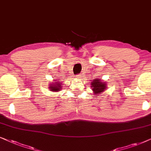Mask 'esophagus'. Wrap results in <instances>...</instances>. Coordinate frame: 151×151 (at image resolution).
<instances>
[{
    "label": "esophagus",
    "instance_id": "1",
    "mask_svg": "<svg viewBox=\"0 0 151 151\" xmlns=\"http://www.w3.org/2000/svg\"><path fill=\"white\" fill-rule=\"evenodd\" d=\"M83 77V75H81V74H77V75H76V79H81V77Z\"/></svg>",
    "mask_w": 151,
    "mask_h": 151
}]
</instances>
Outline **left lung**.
Listing matches in <instances>:
<instances>
[{
  "label": "left lung",
  "mask_w": 151,
  "mask_h": 151,
  "mask_svg": "<svg viewBox=\"0 0 151 151\" xmlns=\"http://www.w3.org/2000/svg\"><path fill=\"white\" fill-rule=\"evenodd\" d=\"M91 88H92V91L94 95L97 96L101 94V92H104L106 90L107 83L102 81L101 79L96 78L92 80L91 82Z\"/></svg>",
  "instance_id": "1"
}]
</instances>
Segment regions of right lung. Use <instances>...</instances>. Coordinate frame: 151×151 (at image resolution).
<instances>
[{
  "mask_svg": "<svg viewBox=\"0 0 151 151\" xmlns=\"http://www.w3.org/2000/svg\"><path fill=\"white\" fill-rule=\"evenodd\" d=\"M49 89L50 91L52 92H59L62 89V83L59 82V81H54V82H50V84H49Z\"/></svg>",
  "mask_w": 151,
  "mask_h": 151,
  "instance_id": "right-lung-1",
  "label": "right lung"
}]
</instances>
